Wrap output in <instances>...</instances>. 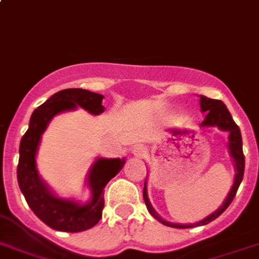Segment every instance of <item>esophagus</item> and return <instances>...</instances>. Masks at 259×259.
<instances>
[{"mask_svg": "<svg viewBox=\"0 0 259 259\" xmlns=\"http://www.w3.org/2000/svg\"><path fill=\"white\" fill-rule=\"evenodd\" d=\"M132 153H133L136 156H143L146 151H145V149H143L142 146H136V147H133Z\"/></svg>", "mask_w": 259, "mask_h": 259, "instance_id": "34e87169", "label": "esophagus"}]
</instances>
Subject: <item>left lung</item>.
I'll list each match as a JSON object with an SVG mask.
<instances>
[{
  "mask_svg": "<svg viewBox=\"0 0 259 259\" xmlns=\"http://www.w3.org/2000/svg\"><path fill=\"white\" fill-rule=\"evenodd\" d=\"M200 108H201V112H207V116L205 119L201 122V126H217L220 130L224 132H228L229 133V151L230 155L234 160V166H236V178H234V183L232 190H230L229 195L227 196L225 201L223 203L220 208L217 210H214L213 213L209 214L208 217H205L204 220L199 221V223L195 224H172L168 223V221H164L163 219H160L156 212L154 210V208L151 207L150 204L149 196H147V188L146 183L143 187V200H145V204H146L147 209L151 213V216L155 217L156 220L160 221L163 225H167V227L171 228H179V229H186V228H193L199 227V225H207L210 221H213L214 219L220 216L224 210L227 209L230 205V203L233 201L234 196H236L237 190L240 187L241 182H242V178H244V171H245V156L244 151H242V137H241L240 127L237 126V123L234 122L233 118H232V114L228 110L227 105L221 101V100H214V99H208L205 96H200Z\"/></svg>",
  "mask_w": 259,
  "mask_h": 259,
  "instance_id": "1",
  "label": "left lung"
}]
</instances>
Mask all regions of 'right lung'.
Masks as SVG:
<instances>
[{
  "instance_id": "right-lung-1",
  "label": "right lung",
  "mask_w": 259,
  "mask_h": 259,
  "mask_svg": "<svg viewBox=\"0 0 259 259\" xmlns=\"http://www.w3.org/2000/svg\"><path fill=\"white\" fill-rule=\"evenodd\" d=\"M103 95L81 88L63 89L52 95L45 104L38 106L31 114L29 129L21 140L19 160L17 167L19 188L29 207L50 228L62 232H82L96 225L103 216L104 188L112 178L122 170L125 159L99 158L89 171V187L92 199L84 205L72 200L56 197L43 183L36 170V151L43 132L52 117L58 113L76 109L81 106L95 116L105 110Z\"/></svg>"
}]
</instances>
